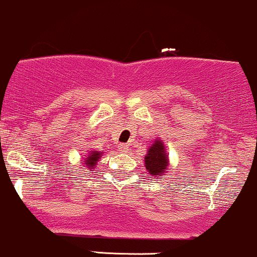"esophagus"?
Returning a JSON list of instances; mask_svg holds the SVG:
<instances>
[{"label":"esophagus","instance_id":"esophagus-1","mask_svg":"<svg viewBox=\"0 0 257 257\" xmlns=\"http://www.w3.org/2000/svg\"><path fill=\"white\" fill-rule=\"evenodd\" d=\"M128 149H130V147L127 146V144H119V150L121 153H127L128 152Z\"/></svg>","mask_w":257,"mask_h":257}]
</instances>
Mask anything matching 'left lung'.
Wrapping results in <instances>:
<instances>
[{"mask_svg": "<svg viewBox=\"0 0 257 257\" xmlns=\"http://www.w3.org/2000/svg\"><path fill=\"white\" fill-rule=\"evenodd\" d=\"M144 162H146V168L153 177L164 176L168 167V155L162 141L156 138L148 150Z\"/></svg>", "mask_w": 257, "mask_h": 257, "instance_id": "obj_1", "label": "left lung"}]
</instances>
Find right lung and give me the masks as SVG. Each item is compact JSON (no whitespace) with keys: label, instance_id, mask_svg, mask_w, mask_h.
Here are the masks:
<instances>
[{"label":"right lung","instance_id":"right-lung-1","mask_svg":"<svg viewBox=\"0 0 257 257\" xmlns=\"http://www.w3.org/2000/svg\"><path fill=\"white\" fill-rule=\"evenodd\" d=\"M102 152H90L89 155H86V158L84 159V164H85L87 167H89V170H92V168L96 167V165H97V161L99 159L102 158Z\"/></svg>","mask_w":257,"mask_h":257}]
</instances>
